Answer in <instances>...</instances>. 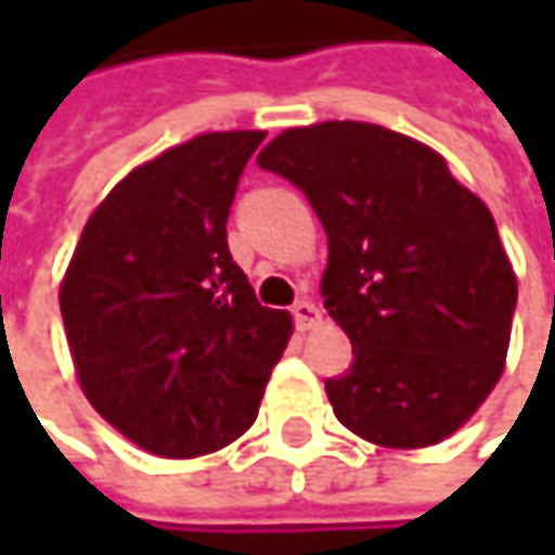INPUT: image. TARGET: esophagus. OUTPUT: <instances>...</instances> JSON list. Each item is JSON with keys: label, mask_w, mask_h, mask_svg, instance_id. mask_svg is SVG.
<instances>
[{"label": "esophagus", "mask_w": 555, "mask_h": 555, "mask_svg": "<svg viewBox=\"0 0 555 555\" xmlns=\"http://www.w3.org/2000/svg\"><path fill=\"white\" fill-rule=\"evenodd\" d=\"M292 314H295L298 331H314V327L321 324V308H318L314 301H298V305L292 308Z\"/></svg>", "instance_id": "34e87169"}]
</instances>
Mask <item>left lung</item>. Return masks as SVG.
Returning <instances> with one entry per match:
<instances>
[{"label": "left lung", "mask_w": 555, "mask_h": 555, "mask_svg": "<svg viewBox=\"0 0 555 555\" xmlns=\"http://www.w3.org/2000/svg\"><path fill=\"white\" fill-rule=\"evenodd\" d=\"M257 164L327 231L321 295L353 344L324 383L337 421L388 450L456 434L499 386L517 305L489 205L434 147L370 121L288 128Z\"/></svg>", "instance_id": "left-lung-1"}]
</instances>
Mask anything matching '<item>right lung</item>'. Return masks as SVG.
<instances>
[{"label":"right lung","instance_id":"add662e5","mask_svg":"<svg viewBox=\"0 0 555 555\" xmlns=\"http://www.w3.org/2000/svg\"><path fill=\"white\" fill-rule=\"evenodd\" d=\"M267 131H208L134 167L89 215L60 282L73 370L134 447L192 460L234 443L292 337L228 254L237 179Z\"/></svg>","mask_w":555,"mask_h":555}]
</instances>
